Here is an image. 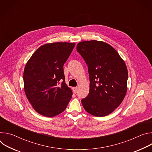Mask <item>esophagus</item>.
Segmentation results:
<instances>
[{
	"instance_id": "34e87169",
	"label": "esophagus",
	"mask_w": 152,
	"mask_h": 152,
	"mask_svg": "<svg viewBox=\"0 0 152 152\" xmlns=\"http://www.w3.org/2000/svg\"><path fill=\"white\" fill-rule=\"evenodd\" d=\"M78 90V88L77 87H73V91L74 92V93H76L77 92Z\"/></svg>"
}]
</instances>
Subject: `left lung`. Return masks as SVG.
I'll return each mask as SVG.
<instances>
[{"label": "left lung", "instance_id": "obj_1", "mask_svg": "<svg viewBox=\"0 0 152 152\" xmlns=\"http://www.w3.org/2000/svg\"><path fill=\"white\" fill-rule=\"evenodd\" d=\"M76 49L88 66L90 91L81 102L96 117L113 113L127 91L128 73L124 61L110 45L96 40L79 42Z\"/></svg>", "mask_w": 152, "mask_h": 152}]
</instances>
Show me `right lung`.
I'll use <instances>...</instances> for the list:
<instances>
[{
	"label": "right lung",
	"instance_id": "right-lung-1",
	"mask_svg": "<svg viewBox=\"0 0 152 152\" xmlns=\"http://www.w3.org/2000/svg\"><path fill=\"white\" fill-rule=\"evenodd\" d=\"M75 43L58 42L41 46L26 64L23 73L25 94L39 114L52 117L66 109L72 97L64 74V64Z\"/></svg>",
	"mask_w": 152,
	"mask_h": 152
}]
</instances>
